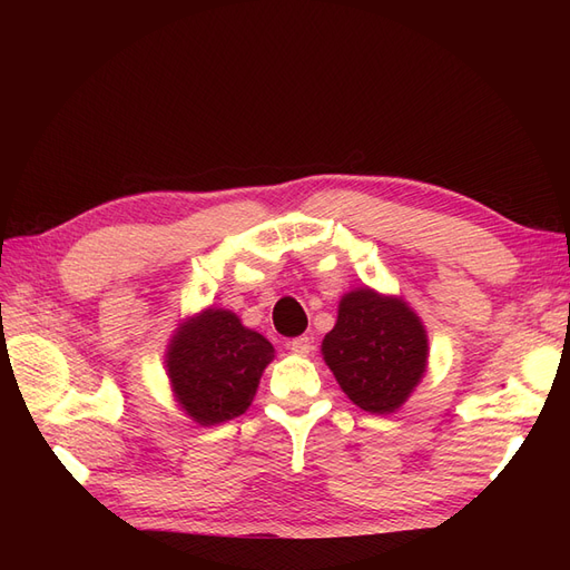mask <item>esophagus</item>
Wrapping results in <instances>:
<instances>
[{"mask_svg":"<svg viewBox=\"0 0 570 570\" xmlns=\"http://www.w3.org/2000/svg\"><path fill=\"white\" fill-rule=\"evenodd\" d=\"M289 350H292V354H297V356H308L314 350V344H312V340L302 335V337L289 340Z\"/></svg>","mask_w":570,"mask_h":570,"instance_id":"34e87169","label":"esophagus"}]
</instances>
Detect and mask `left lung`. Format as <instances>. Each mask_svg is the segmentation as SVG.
Instances as JSON below:
<instances>
[{"mask_svg": "<svg viewBox=\"0 0 570 570\" xmlns=\"http://www.w3.org/2000/svg\"><path fill=\"white\" fill-rule=\"evenodd\" d=\"M321 352L358 409L394 413L425 373L428 335L402 297L358 287L340 299L337 323L323 337Z\"/></svg>", "mask_w": 570, "mask_h": 570, "instance_id": "obj_1", "label": "left lung"}]
</instances>
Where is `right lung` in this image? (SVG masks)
<instances>
[{
  "label": "right lung",
  "mask_w": 570,
  "mask_h": 570,
  "mask_svg": "<svg viewBox=\"0 0 570 570\" xmlns=\"http://www.w3.org/2000/svg\"><path fill=\"white\" fill-rule=\"evenodd\" d=\"M273 344L249 331L233 312L206 308L180 323L166 352V371L176 402L199 425H218L245 413Z\"/></svg>",
  "instance_id": "right-lung-1"
}]
</instances>
